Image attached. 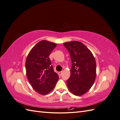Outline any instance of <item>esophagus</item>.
I'll return each mask as SVG.
<instances>
[{
    "instance_id": "1",
    "label": "esophagus",
    "mask_w": 120,
    "mask_h": 120,
    "mask_svg": "<svg viewBox=\"0 0 120 120\" xmlns=\"http://www.w3.org/2000/svg\"><path fill=\"white\" fill-rule=\"evenodd\" d=\"M62 73H63V71H60V72H59V75H62Z\"/></svg>"
}]
</instances>
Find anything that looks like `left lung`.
I'll use <instances>...</instances> for the list:
<instances>
[{
	"label": "left lung",
	"instance_id": "1",
	"mask_svg": "<svg viewBox=\"0 0 120 120\" xmlns=\"http://www.w3.org/2000/svg\"><path fill=\"white\" fill-rule=\"evenodd\" d=\"M72 63L71 75L67 83L75 95L82 96L91 88L96 77V63L90 50L78 41L64 43Z\"/></svg>",
	"mask_w": 120,
	"mask_h": 120
}]
</instances>
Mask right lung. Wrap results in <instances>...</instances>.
Returning a JSON list of instances; mask_svg holds the SVG:
<instances>
[{"instance_id":"obj_1","label":"right lung","mask_w":120,"mask_h":120,"mask_svg":"<svg viewBox=\"0 0 120 120\" xmlns=\"http://www.w3.org/2000/svg\"><path fill=\"white\" fill-rule=\"evenodd\" d=\"M56 45L45 40L40 41L30 50L25 61L28 81L35 91L41 95L51 92L59 79L49 58Z\"/></svg>"}]
</instances>
